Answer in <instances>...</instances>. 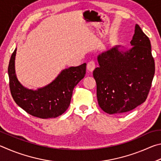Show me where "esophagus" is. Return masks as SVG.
<instances>
[{
    "label": "esophagus",
    "instance_id": "obj_1",
    "mask_svg": "<svg viewBox=\"0 0 161 161\" xmlns=\"http://www.w3.org/2000/svg\"><path fill=\"white\" fill-rule=\"evenodd\" d=\"M87 69H88L89 72H92L94 69L95 68V62L94 60H90L88 63H87Z\"/></svg>",
    "mask_w": 161,
    "mask_h": 161
}]
</instances>
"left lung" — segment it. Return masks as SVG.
<instances>
[{
	"instance_id": "left-lung-1",
	"label": "left lung",
	"mask_w": 161,
	"mask_h": 161,
	"mask_svg": "<svg viewBox=\"0 0 161 161\" xmlns=\"http://www.w3.org/2000/svg\"><path fill=\"white\" fill-rule=\"evenodd\" d=\"M129 51L119 47L99 54L94 70L100 108L109 114L133 110L145 102L155 74V62L148 36L138 25Z\"/></svg>"
}]
</instances>
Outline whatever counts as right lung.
Masks as SVG:
<instances>
[{"instance_id": "1", "label": "right lung", "mask_w": 161, "mask_h": 161, "mask_svg": "<svg viewBox=\"0 0 161 161\" xmlns=\"http://www.w3.org/2000/svg\"><path fill=\"white\" fill-rule=\"evenodd\" d=\"M16 49L10 58L8 69L9 86L13 99L31 115L40 119L55 118L67 109L75 86L84 77L86 63L64 69L53 82L32 91L23 86L15 74Z\"/></svg>"}]
</instances>
